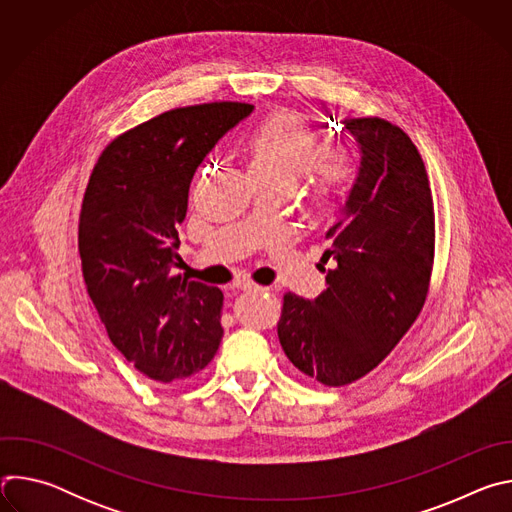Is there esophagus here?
Masks as SVG:
<instances>
[{"label":"esophagus","instance_id":"1","mask_svg":"<svg viewBox=\"0 0 512 512\" xmlns=\"http://www.w3.org/2000/svg\"><path fill=\"white\" fill-rule=\"evenodd\" d=\"M235 287H239V289H243V291H255V294H261V291H265V287H261V285L253 283V281H247V279L239 281Z\"/></svg>","mask_w":512,"mask_h":512}]
</instances>
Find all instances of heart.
Returning <instances> with one entry per match:
<instances>
[{
	"instance_id": "obj_1",
	"label": "heart",
	"mask_w": 512,
	"mask_h": 512,
	"mask_svg": "<svg viewBox=\"0 0 512 512\" xmlns=\"http://www.w3.org/2000/svg\"><path fill=\"white\" fill-rule=\"evenodd\" d=\"M253 178L261 184L294 188L308 174L310 202L316 210H332L358 180V158L350 148L324 150L318 133L296 113H273L243 139Z\"/></svg>"
}]
</instances>
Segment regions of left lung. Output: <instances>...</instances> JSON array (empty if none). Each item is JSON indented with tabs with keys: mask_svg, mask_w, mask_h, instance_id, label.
<instances>
[{
	"mask_svg": "<svg viewBox=\"0 0 512 512\" xmlns=\"http://www.w3.org/2000/svg\"><path fill=\"white\" fill-rule=\"evenodd\" d=\"M360 148L358 180L328 229L334 261L316 300L283 296L277 336L304 375L328 387L358 381L417 320L435 247L433 198L409 135L379 117L346 119Z\"/></svg>",
	"mask_w": 512,
	"mask_h": 512,
	"instance_id": "obj_1",
	"label": "left lung"
}]
</instances>
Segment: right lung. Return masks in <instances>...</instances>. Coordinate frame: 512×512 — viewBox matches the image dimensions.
Masks as SVG:
<instances>
[{"label":"right lung","mask_w":512,"mask_h":512,"mask_svg":"<svg viewBox=\"0 0 512 512\" xmlns=\"http://www.w3.org/2000/svg\"><path fill=\"white\" fill-rule=\"evenodd\" d=\"M247 103L166 111L115 137L83 198L79 253L89 296L113 346L160 383L202 371L223 338V291L172 275L178 225L196 168Z\"/></svg>","instance_id":"add662e5"}]
</instances>
